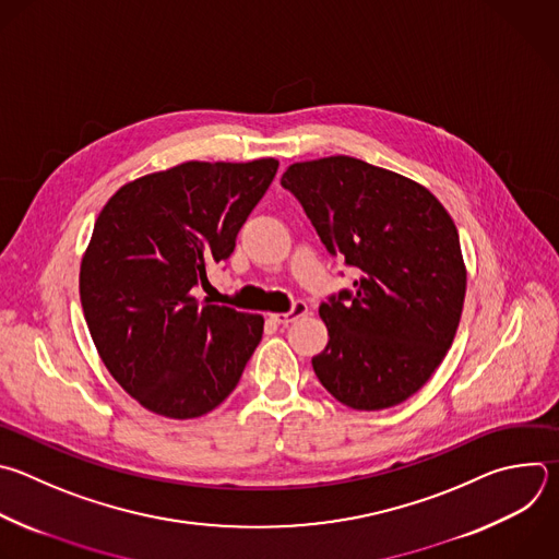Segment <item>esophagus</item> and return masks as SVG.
<instances>
[{"label":"esophagus","mask_w":559,"mask_h":559,"mask_svg":"<svg viewBox=\"0 0 559 559\" xmlns=\"http://www.w3.org/2000/svg\"><path fill=\"white\" fill-rule=\"evenodd\" d=\"M307 311H309L307 302L298 300V302H294V305H292V309H289L287 313H270V318H272L276 324H283V326H287V324L296 322L298 318H302Z\"/></svg>","instance_id":"obj_1"}]
</instances>
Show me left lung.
I'll use <instances>...</instances> for the list:
<instances>
[{
	"mask_svg": "<svg viewBox=\"0 0 559 559\" xmlns=\"http://www.w3.org/2000/svg\"><path fill=\"white\" fill-rule=\"evenodd\" d=\"M281 183L329 254L359 274L320 305V384L353 411L406 402L443 361L463 311L467 272L452 217L421 183L348 155L296 162Z\"/></svg>",
	"mask_w": 559,
	"mask_h": 559,
	"instance_id": "left-lung-1",
	"label": "left lung"
}]
</instances>
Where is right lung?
Wrapping results in <instances>:
<instances>
[{
	"instance_id": "1",
	"label": "right lung",
	"mask_w": 559,
	"mask_h": 559,
	"mask_svg": "<svg viewBox=\"0 0 559 559\" xmlns=\"http://www.w3.org/2000/svg\"><path fill=\"white\" fill-rule=\"evenodd\" d=\"M274 157L183 162L124 183L81 263V305L111 378L146 411L193 419L239 384L263 316L193 296L226 261L276 175Z\"/></svg>"
}]
</instances>
